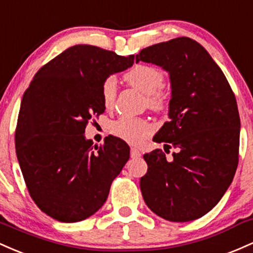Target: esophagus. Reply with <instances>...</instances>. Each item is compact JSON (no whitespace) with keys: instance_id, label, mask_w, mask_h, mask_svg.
Segmentation results:
<instances>
[{"instance_id":"1","label":"esophagus","mask_w":253,"mask_h":253,"mask_svg":"<svg viewBox=\"0 0 253 253\" xmlns=\"http://www.w3.org/2000/svg\"><path fill=\"white\" fill-rule=\"evenodd\" d=\"M130 155H131V158H138L141 155V152L137 148H131V150H130Z\"/></svg>"}]
</instances>
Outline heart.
<instances>
[{
	"label": "heart",
	"instance_id": "b5f03b06",
	"mask_svg": "<svg viewBox=\"0 0 253 253\" xmlns=\"http://www.w3.org/2000/svg\"><path fill=\"white\" fill-rule=\"evenodd\" d=\"M124 80L129 86L141 90L147 95V105L152 110L161 112L166 109L167 99L161 90L165 84V75L154 65L137 64L124 74ZM117 96V82L113 76L106 78L101 84V99L106 109H111ZM153 127L146 119L121 117L111 126V132L122 140L138 144L152 132Z\"/></svg>",
	"mask_w": 253,
	"mask_h": 253
}]
</instances>
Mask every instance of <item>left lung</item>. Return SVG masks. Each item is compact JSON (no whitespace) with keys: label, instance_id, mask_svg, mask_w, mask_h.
<instances>
[{"label":"left lung","instance_id":"obj_1","mask_svg":"<svg viewBox=\"0 0 253 253\" xmlns=\"http://www.w3.org/2000/svg\"><path fill=\"white\" fill-rule=\"evenodd\" d=\"M169 72V121L154 136L161 149L143 155V200L153 212L173 222H188L211 211L231 185L239 161L240 117L225 74L200 42L188 37L141 50L137 62Z\"/></svg>","mask_w":253,"mask_h":253}]
</instances>
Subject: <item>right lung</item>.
<instances>
[{
  "mask_svg": "<svg viewBox=\"0 0 253 253\" xmlns=\"http://www.w3.org/2000/svg\"><path fill=\"white\" fill-rule=\"evenodd\" d=\"M134 58L75 45L42 65L24 93L16 157L30 196L55 220L78 222L98 211L129 160L123 140L109 136L93 147L84 129L105 111V79L131 67Z\"/></svg>",
  "mask_w": 253,
  "mask_h": 253,
  "instance_id": "add662e5",
  "label": "right lung"
}]
</instances>
